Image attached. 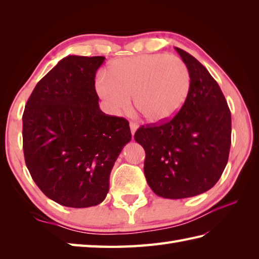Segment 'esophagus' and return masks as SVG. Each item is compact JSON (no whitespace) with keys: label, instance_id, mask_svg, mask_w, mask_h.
<instances>
[{"label":"esophagus","instance_id":"esophagus-1","mask_svg":"<svg viewBox=\"0 0 259 259\" xmlns=\"http://www.w3.org/2000/svg\"><path fill=\"white\" fill-rule=\"evenodd\" d=\"M138 129V124L135 123V122H130V130H131V135H135V133Z\"/></svg>","mask_w":259,"mask_h":259}]
</instances>
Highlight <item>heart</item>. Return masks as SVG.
<instances>
[{"mask_svg":"<svg viewBox=\"0 0 259 259\" xmlns=\"http://www.w3.org/2000/svg\"><path fill=\"white\" fill-rule=\"evenodd\" d=\"M191 78L180 58L167 54L115 60L108 72L96 80V92L110 113L121 114L131 107L151 122H164L177 114L188 98Z\"/></svg>","mask_w":259,"mask_h":259,"instance_id":"heart-1","label":"heart"}]
</instances>
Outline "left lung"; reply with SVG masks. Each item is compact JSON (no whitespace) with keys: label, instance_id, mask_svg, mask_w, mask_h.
I'll return each mask as SVG.
<instances>
[{"label":"left lung","instance_id":"8db88e82","mask_svg":"<svg viewBox=\"0 0 259 259\" xmlns=\"http://www.w3.org/2000/svg\"><path fill=\"white\" fill-rule=\"evenodd\" d=\"M191 84L180 111L166 123L141 126L135 140L146 151L145 176L159 197L183 199L206 192L226 167L232 142V115L208 70L179 48Z\"/></svg>","mask_w":259,"mask_h":259}]
</instances>
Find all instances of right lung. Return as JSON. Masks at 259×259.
I'll use <instances>...</instances> for the list:
<instances>
[{
    "instance_id": "obj_1",
    "label": "right lung",
    "mask_w": 259,
    "mask_h": 259,
    "mask_svg": "<svg viewBox=\"0 0 259 259\" xmlns=\"http://www.w3.org/2000/svg\"><path fill=\"white\" fill-rule=\"evenodd\" d=\"M104 59L60 60L35 85L22 117L26 167L43 194L65 207L106 199L114 162L131 140L128 121L99 107L95 78Z\"/></svg>"
}]
</instances>
